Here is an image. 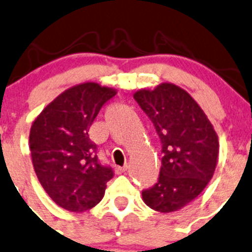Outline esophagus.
I'll use <instances>...</instances> for the list:
<instances>
[{
  "label": "esophagus",
  "mask_w": 252,
  "mask_h": 252,
  "mask_svg": "<svg viewBox=\"0 0 252 252\" xmlns=\"http://www.w3.org/2000/svg\"><path fill=\"white\" fill-rule=\"evenodd\" d=\"M126 169H128V164H126V165H123V166H116L115 170L117 174H122V173H124V171H126Z\"/></svg>",
  "instance_id": "1"
}]
</instances>
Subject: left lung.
Segmentation results:
<instances>
[{
    "instance_id": "left-lung-1",
    "label": "left lung",
    "mask_w": 252,
    "mask_h": 252,
    "mask_svg": "<svg viewBox=\"0 0 252 252\" xmlns=\"http://www.w3.org/2000/svg\"><path fill=\"white\" fill-rule=\"evenodd\" d=\"M139 104L155 126L161 144L158 181L142 190L144 202L159 213H171L198 197L213 177L219 139L192 96L171 83L136 92Z\"/></svg>"
}]
</instances>
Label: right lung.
<instances>
[{"mask_svg":"<svg viewBox=\"0 0 252 252\" xmlns=\"http://www.w3.org/2000/svg\"><path fill=\"white\" fill-rule=\"evenodd\" d=\"M116 91L97 83L79 84L60 94L36 118L30 131V151L38 181L66 210L81 213L100 203L111 166L97 157L89 128Z\"/></svg>","mask_w":252,"mask_h":252,"instance_id":"1","label":"right lung"}]
</instances>
